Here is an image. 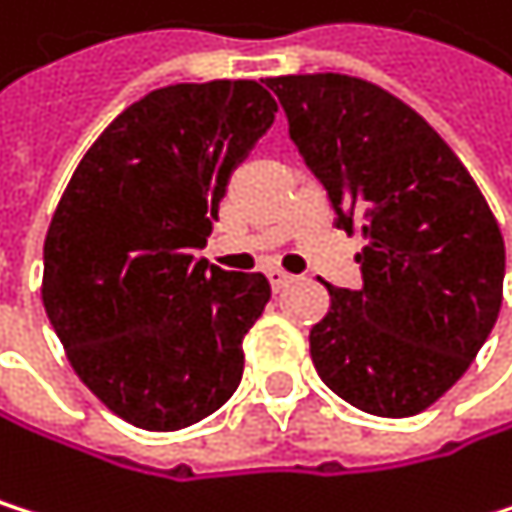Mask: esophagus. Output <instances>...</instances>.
I'll list each match as a JSON object with an SVG mask.
<instances>
[{"mask_svg": "<svg viewBox=\"0 0 512 512\" xmlns=\"http://www.w3.org/2000/svg\"><path fill=\"white\" fill-rule=\"evenodd\" d=\"M267 279H270L273 291H279V288H285V285L291 282V276H288L285 270H270V273H267Z\"/></svg>", "mask_w": 512, "mask_h": 512, "instance_id": "obj_1", "label": "esophagus"}]
</instances>
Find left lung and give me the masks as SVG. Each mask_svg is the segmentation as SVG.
<instances>
[{
  "instance_id": "8db88e82",
  "label": "left lung",
  "mask_w": 512,
  "mask_h": 512,
  "mask_svg": "<svg viewBox=\"0 0 512 512\" xmlns=\"http://www.w3.org/2000/svg\"><path fill=\"white\" fill-rule=\"evenodd\" d=\"M267 84L337 227L364 236V285H327L312 364L352 407L416 416L464 376L498 321L501 227L455 151L404 99L337 72Z\"/></svg>"
}]
</instances>
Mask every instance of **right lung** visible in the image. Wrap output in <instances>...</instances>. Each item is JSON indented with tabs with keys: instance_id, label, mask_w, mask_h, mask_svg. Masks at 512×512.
I'll return each instance as SVG.
<instances>
[{
	"instance_id": "1",
	"label": "right lung",
	"mask_w": 512,
	"mask_h": 512,
	"mask_svg": "<svg viewBox=\"0 0 512 512\" xmlns=\"http://www.w3.org/2000/svg\"><path fill=\"white\" fill-rule=\"evenodd\" d=\"M276 112L258 81L151 90L102 130L57 203L45 312L78 379L136 428H188L242 379L270 282L209 267L194 248Z\"/></svg>"
}]
</instances>
